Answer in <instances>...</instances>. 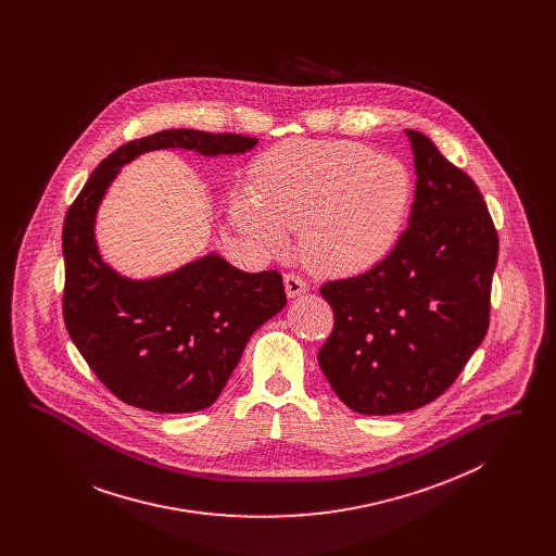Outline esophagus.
<instances>
[{"mask_svg":"<svg viewBox=\"0 0 556 556\" xmlns=\"http://www.w3.org/2000/svg\"><path fill=\"white\" fill-rule=\"evenodd\" d=\"M283 281H286V291H288L290 298L302 295V293H306V290H308V286H306V281L302 279L300 273H293V270L286 273V275H283Z\"/></svg>","mask_w":556,"mask_h":556,"instance_id":"esophagus-1","label":"esophagus"}]
</instances>
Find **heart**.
Returning <instances> with one entry per match:
<instances>
[{"label":"heart","mask_w":556,"mask_h":556,"mask_svg":"<svg viewBox=\"0 0 556 556\" xmlns=\"http://www.w3.org/2000/svg\"><path fill=\"white\" fill-rule=\"evenodd\" d=\"M256 200L241 223L266 243L300 231L304 263L320 273H358L396 243L413 198L408 168L354 141H291L254 168Z\"/></svg>","instance_id":"b5f03b06"}]
</instances>
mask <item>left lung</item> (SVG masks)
Returning <instances> with one entry per match:
<instances>
[{
    "mask_svg": "<svg viewBox=\"0 0 556 556\" xmlns=\"http://www.w3.org/2000/svg\"><path fill=\"white\" fill-rule=\"evenodd\" d=\"M408 227L377 265L327 281L333 331L318 367L348 408L397 415L442 396L490 325L498 233L473 179L424 132Z\"/></svg>",
    "mask_w": 556,
    "mask_h": 556,
    "instance_id": "1",
    "label": "left lung"
}]
</instances>
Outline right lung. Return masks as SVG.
Instances as JSON below:
<instances>
[{
  "instance_id": "1",
  "label": "right lung",
  "mask_w": 556,
  "mask_h": 556,
  "mask_svg": "<svg viewBox=\"0 0 556 556\" xmlns=\"http://www.w3.org/2000/svg\"><path fill=\"white\" fill-rule=\"evenodd\" d=\"M256 137L168 129L114 150L91 173L62 229V313L71 340L108 390L135 408L193 413L220 396L252 333L286 304L281 273H243L208 254L168 275L132 281L108 266L93 236L118 168L166 148L243 154Z\"/></svg>"
}]
</instances>
